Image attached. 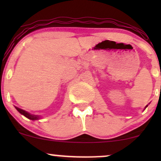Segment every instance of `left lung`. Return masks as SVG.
I'll list each match as a JSON object with an SVG mask.
<instances>
[{
	"instance_id": "8db88e82",
	"label": "left lung",
	"mask_w": 161,
	"mask_h": 161,
	"mask_svg": "<svg viewBox=\"0 0 161 161\" xmlns=\"http://www.w3.org/2000/svg\"><path fill=\"white\" fill-rule=\"evenodd\" d=\"M146 108H147V106H146Z\"/></svg>"
}]
</instances>
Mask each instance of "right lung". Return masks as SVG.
I'll use <instances>...</instances> for the list:
<instances>
[{"label": "right lung", "instance_id": "obj_1", "mask_svg": "<svg viewBox=\"0 0 161 161\" xmlns=\"http://www.w3.org/2000/svg\"><path fill=\"white\" fill-rule=\"evenodd\" d=\"M16 109L18 110V111L20 113V114H23V115L25 116V117H27L28 119H32V120H35V119H38V118H39V116H38L32 115V114H29V113H28V112L25 111V110H22V109H20V108H16Z\"/></svg>", "mask_w": 161, "mask_h": 161}]
</instances>
